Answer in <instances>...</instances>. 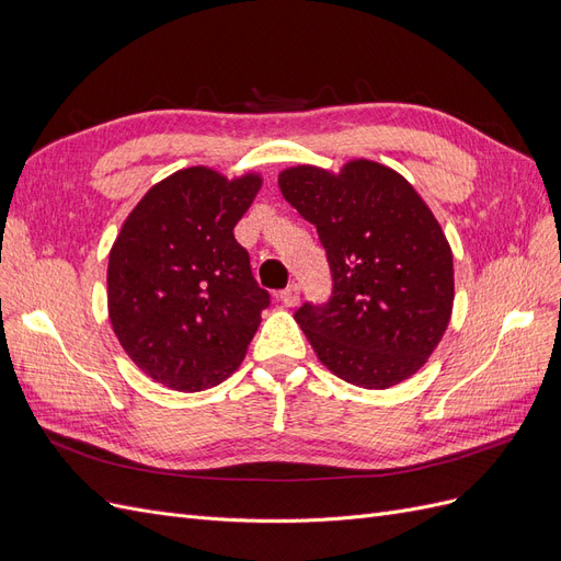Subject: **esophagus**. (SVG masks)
<instances>
[{
  "mask_svg": "<svg viewBox=\"0 0 561 561\" xmlns=\"http://www.w3.org/2000/svg\"><path fill=\"white\" fill-rule=\"evenodd\" d=\"M299 297H301V290H299V285H297V283L287 285L285 290L278 295V299L285 304V307H297V304H299Z\"/></svg>",
  "mask_w": 561,
  "mask_h": 561,
  "instance_id": "34e87169",
  "label": "esophagus"
}]
</instances>
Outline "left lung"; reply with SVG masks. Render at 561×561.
<instances>
[{
    "label": "left lung",
    "mask_w": 561,
    "mask_h": 561,
    "mask_svg": "<svg viewBox=\"0 0 561 561\" xmlns=\"http://www.w3.org/2000/svg\"><path fill=\"white\" fill-rule=\"evenodd\" d=\"M285 201L316 225L332 295L295 313L320 363L363 388H390L428 360L454 304L451 248L414 186L375 161L332 175L287 168Z\"/></svg>",
    "instance_id": "obj_1"
}]
</instances>
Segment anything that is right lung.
I'll return each mask as SVG.
<instances>
[{"label":"right lung","instance_id":"obj_1","mask_svg":"<svg viewBox=\"0 0 561 561\" xmlns=\"http://www.w3.org/2000/svg\"><path fill=\"white\" fill-rule=\"evenodd\" d=\"M262 186L184 168L133 208L110 252L114 334L147 377L203 390L241 365L271 295L257 285L233 227Z\"/></svg>","mask_w":561,"mask_h":561}]
</instances>
